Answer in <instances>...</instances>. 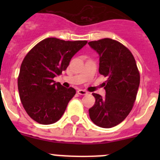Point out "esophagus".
<instances>
[{
  "label": "esophagus",
  "instance_id": "34e87169",
  "mask_svg": "<svg viewBox=\"0 0 160 160\" xmlns=\"http://www.w3.org/2000/svg\"><path fill=\"white\" fill-rule=\"evenodd\" d=\"M78 94H80V95H85V94H87L88 93L85 90H78Z\"/></svg>",
  "mask_w": 160,
  "mask_h": 160
}]
</instances>
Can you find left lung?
<instances>
[{"label":"left lung","mask_w":160,"mask_h":160,"mask_svg":"<svg viewBox=\"0 0 160 160\" xmlns=\"http://www.w3.org/2000/svg\"><path fill=\"white\" fill-rule=\"evenodd\" d=\"M88 44L99 55V73L107 78L105 97L93 93L95 103L89 114L95 125L111 128L122 122L132 110L140 82L139 72L132 53L120 42L104 38Z\"/></svg>","instance_id":"obj_1"}]
</instances>
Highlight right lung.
Returning <instances> with one entry per match:
<instances>
[{"mask_svg": "<svg viewBox=\"0 0 160 160\" xmlns=\"http://www.w3.org/2000/svg\"><path fill=\"white\" fill-rule=\"evenodd\" d=\"M87 41L46 38L26 54L20 69L18 86L22 105L32 119L44 125L58 121L76 90L53 80L66 70L73 56Z\"/></svg>", "mask_w": 160, "mask_h": 160, "instance_id": "right-lung-1", "label": "right lung"}]
</instances>
